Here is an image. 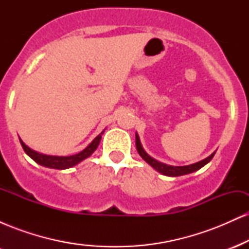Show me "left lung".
Returning a JSON list of instances; mask_svg holds the SVG:
<instances>
[{"mask_svg": "<svg viewBox=\"0 0 249 249\" xmlns=\"http://www.w3.org/2000/svg\"><path fill=\"white\" fill-rule=\"evenodd\" d=\"M136 147H137V151H138L139 156H141L148 165H151V166H152L156 171H158L159 173L164 174V176H168V177H179V176H185V174L196 172V171L200 170V168L204 167L205 165L208 164V162L212 160L214 154H215V152H213L211 156H208L207 158L202 159V160H200L198 162H194V164L187 165V166H172V165H167V164H164V162L156 160V159L152 158V157L148 156L146 151H145L144 147H142L141 139H139V136L137 132H136Z\"/></svg>", "mask_w": 249, "mask_h": 249, "instance_id": "left-lung-1", "label": "left lung"}]
</instances>
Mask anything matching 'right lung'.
I'll return each mask as SVG.
<instances>
[{
    "mask_svg": "<svg viewBox=\"0 0 249 249\" xmlns=\"http://www.w3.org/2000/svg\"><path fill=\"white\" fill-rule=\"evenodd\" d=\"M104 131H103L101 134H98V136H97L96 138L84 148V150L76 154H72V156H49V154H43L33 150V148H30L29 146H27L21 138H19V142H21L24 152L27 153L34 161H36L37 164L42 165V166L44 167L55 168V170H67V168L73 167L75 165L79 164V162L84 160V159L89 158L91 154L95 152L97 147H98L99 142H101L102 134L104 133Z\"/></svg>",
    "mask_w": 249,
    "mask_h": 249,
    "instance_id": "add662e5",
    "label": "right lung"
}]
</instances>
